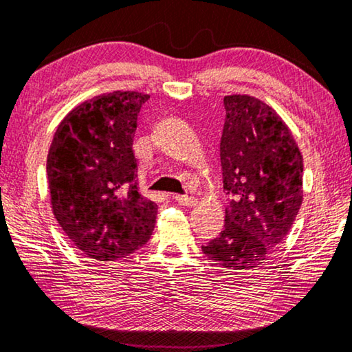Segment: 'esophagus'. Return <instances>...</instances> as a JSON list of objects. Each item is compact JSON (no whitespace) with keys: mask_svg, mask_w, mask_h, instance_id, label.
Segmentation results:
<instances>
[{"mask_svg":"<svg viewBox=\"0 0 352 352\" xmlns=\"http://www.w3.org/2000/svg\"><path fill=\"white\" fill-rule=\"evenodd\" d=\"M175 199L182 206H193L197 203V198L190 197V195H175Z\"/></svg>","mask_w":352,"mask_h":352,"instance_id":"1","label":"esophagus"}]
</instances>
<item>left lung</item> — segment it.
<instances>
[{"instance_id": "1", "label": "left lung", "mask_w": 352, "mask_h": 352, "mask_svg": "<svg viewBox=\"0 0 352 352\" xmlns=\"http://www.w3.org/2000/svg\"><path fill=\"white\" fill-rule=\"evenodd\" d=\"M224 228L203 246L220 267L251 270L289 234L302 203V155L282 118L248 95L223 100Z\"/></svg>"}]
</instances>
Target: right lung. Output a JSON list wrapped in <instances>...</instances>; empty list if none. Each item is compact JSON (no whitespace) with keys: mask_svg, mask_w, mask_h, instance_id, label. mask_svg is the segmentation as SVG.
<instances>
[{"mask_svg":"<svg viewBox=\"0 0 352 352\" xmlns=\"http://www.w3.org/2000/svg\"><path fill=\"white\" fill-rule=\"evenodd\" d=\"M149 95L112 91L82 102L62 120L46 175L57 223L85 256L118 261L151 237L157 203L138 193L132 143Z\"/></svg>","mask_w":352,"mask_h":352,"instance_id":"1","label":"right lung"}]
</instances>
